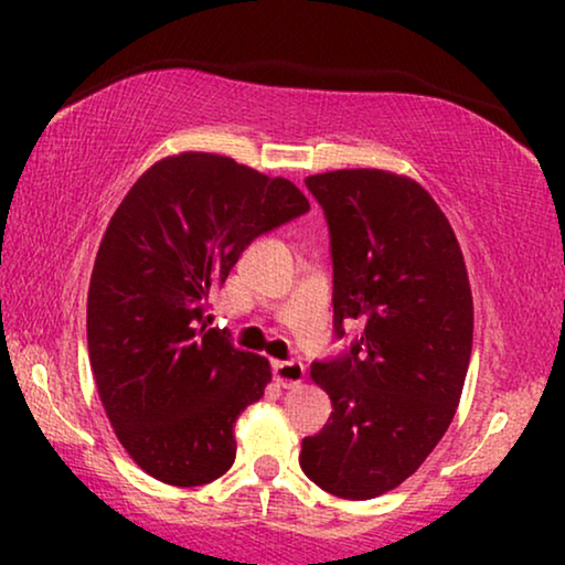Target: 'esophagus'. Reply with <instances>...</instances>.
<instances>
[{
    "label": "esophagus",
    "mask_w": 565,
    "mask_h": 565,
    "mask_svg": "<svg viewBox=\"0 0 565 565\" xmlns=\"http://www.w3.org/2000/svg\"><path fill=\"white\" fill-rule=\"evenodd\" d=\"M273 375L275 381L282 385V388H296V385L303 383L306 377V367L296 360L288 362H273Z\"/></svg>",
    "instance_id": "1"
}]
</instances>
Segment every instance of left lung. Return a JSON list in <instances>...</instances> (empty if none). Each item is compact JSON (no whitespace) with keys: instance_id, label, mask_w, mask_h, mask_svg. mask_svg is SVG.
I'll return each mask as SVG.
<instances>
[{"instance_id":"8db88e82","label":"left lung","mask_w":565,"mask_h":565,"mask_svg":"<svg viewBox=\"0 0 565 565\" xmlns=\"http://www.w3.org/2000/svg\"><path fill=\"white\" fill-rule=\"evenodd\" d=\"M329 223L334 334L365 323L334 360L311 365L331 412L303 439L300 468L362 501L396 489L450 427L473 347V296L450 221L422 184L383 169L306 177Z\"/></svg>"}]
</instances>
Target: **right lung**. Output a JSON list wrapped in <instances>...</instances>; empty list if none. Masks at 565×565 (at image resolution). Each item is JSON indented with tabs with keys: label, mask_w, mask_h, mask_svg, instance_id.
<instances>
[{
	"label": "right lung",
	"mask_w": 565,
	"mask_h": 565,
	"mask_svg": "<svg viewBox=\"0 0 565 565\" xmlns=\"http://www.w3.org/2000/svg\"><path fill=\"white\" fill-rule=\"evenodd\" d=\"M308 207L282 177L184 151L143 172L110 218L89 280V362L120 445L157 481L203 486L234 466V424L273 373L207 329V296L254 238Z\"/></svg>",
	"instance_id": "add662e5"
}]
</instances>
